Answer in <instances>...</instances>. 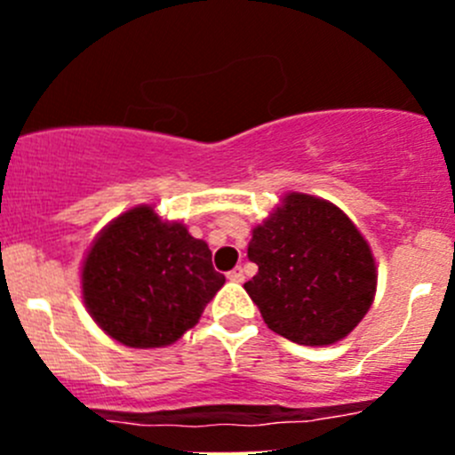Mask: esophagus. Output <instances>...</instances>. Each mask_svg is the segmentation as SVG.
<instances>
[{"label": "esophagus", "instance_id": "34e87169", "mask_svg": "<svg viewBox=\"0 0 455 455\" xmlns=\"http://www.w3.org/2000/svg\"><path fill=\"white\" fill-rule=\"evenodd\" d=\"M227 277L231 279V282H235V283H242V282H244V270H242V268H233L231 273L227 275Z\"/></svg>", "mask_w": 455, "mask_h": 455}]
</instances>
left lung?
<instances>
[{"mask_svg":"<svg viewBox=\"0 0 455 455\" xmlns=\"http://www.w3.org/2000/svg\"><path fill=\"white\" fill-rule=\"evenodd\" d=\"M257 275L244 283L273 332L299 346H332L368 315L376 261L359 228L332 202L286 194L249 242Z\"/></svg>","mask_w":455,"mask_h":455,"instance_id":"obj_1","label":"left lung"}]
</instances>
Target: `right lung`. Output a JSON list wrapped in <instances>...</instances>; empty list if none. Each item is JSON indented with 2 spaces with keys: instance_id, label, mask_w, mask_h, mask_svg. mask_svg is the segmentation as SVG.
Listing matches in <instances>:
<instances>
[{
  "instance_id": "1",
  "label": "right lung",
  "mask_w": 455,
  "mask_h": 455,
  "mask_svg": "<svg viewBox=\"0 0 455 455\" xmlns=\"http://www.w3.org/2000/svg\"><path fill=\"white\" fill-rule=\"evenodd\" d=\"M209 244L139 204L100 228L81 266L92 319L127 347H164L194 328L224 286Z\"/></svg>"
}]
</instances>
